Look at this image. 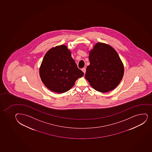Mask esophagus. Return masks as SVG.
<instances>
[{
  "label": "esophagus",
  "instance_id": "1",
  "mask_svg": "<svg viewBox=\"0 0 152 152\" xmlns=\"http://www.w3.org/2000/svg\"><path fill=\"white\" fill-rule=\"evenodd\" d=\"M82 71L84 72V73L85 74L86 71V69L85 68H83V69H82Z\"/></svg>",
  "mask_w": 152,
  "mask_h": 152
}]
</instances>
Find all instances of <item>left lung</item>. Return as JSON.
<instances>
[{"label":"left lung","mask_w":152,"mask_h":152,"mask_svg":"<svg viewBox=\"0 0 152 152\" xmlns=\"http://www.w3.org/2000/svg\"><path fill=\"white\" fill-rule=\"evenodd\" d=\"M90 65L85 75L96 90L107 92L116 88L124 75V66L117 52L107 44L98 43L90 52Z\"/></svg>","instance_id":"obj_1"}]
</instances>
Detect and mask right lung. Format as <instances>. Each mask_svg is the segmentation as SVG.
Instances as JSON below:
<instances>
[{
    "label": "right lung",
    "mask_w": 152,
    "mask_h": 152,
    "mask_svg": "<svg viewBox=\"0 0 152 152\" xmlns=\"http://www.w3.org/2000/svg\"><path fill=\"white\" fill-rule=\"evenodd\" d=\"M39 74L43 83L51 91L62 93L73 86L84 73L79 69L65 45L54 47L46 53Z\"/></svg>",
    "instance_id": "obj_1"
}]
</instances>
